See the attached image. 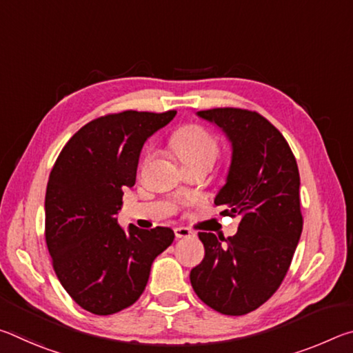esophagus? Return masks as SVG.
I'll return each instance as SVG.
<instances>
[{
	"instance_id": "34e87169",
	"label": "esophagus",
	"mask_w": 353,
	"mask_h": 353,
	"mask_svg": "<svg viewBox=\"0 0 353 353\" xmlns=\"http://www.w3.org/2000/svg\"><path fill=\"white\" fill-rule=\"evenodd\" d=\"M174 235H176V238H179V240H181V238L194 236V232L187 229V227H176V229H174Z\"/></svg>"
}]
</instances>
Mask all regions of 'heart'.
Wrapping results in <instances>:
<instances>
[{
  "label": "heart",
  "instance_id": "heart-1",
  "mask_svg": "<svg viewBox=\"0 0 353 353\" xmlns=\"http://www.w3.org/2000/svg\"><path fill=\"white\" fill-rule=\"evenodd\" d=\"M171 143L182 162L207 160V162L213 163L219 151L218 140L207 129L198 126V124H190V126L179 129L172 135Z\"/></svg>",
  "mask_w": 353,
  "mask_h": 353
}]
</instances>
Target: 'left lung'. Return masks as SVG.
<instances>
[{
    "instance_id": "left-lung-1",
    "label": "left lung",
    "mask_w": 353,
    "mask_h": 353,
    "mask_svg": "<svg viewBox=\"0 0 353 353\" xmlns=\"http://www.w3.org/2000/svg\"><path fill=\"white\" fill-rule=\"evenodd\" d=\"M196 115L230 141V166L214 205L241 221L227 240L199 232L205 255L190 282L210 308L241 316L265 303L288 272L303 224L301 177L288 143L260 113L225 107Z\"/></svg>"
}]
</instances>
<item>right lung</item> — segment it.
Here are the masks:
<instances>
[{
	"mask_svg": "<svg viewBox=\"0 0 353 353\" xmlns=\"http://www.w3.org/2000/svg\"><path fill=\"white\" fill-rule=\"evenodd\" d=\"M176 110H126L93 119L59 154L45 196V238L56 276L83 310L107 316L145 291L152 261L174 240L170 227L124 230L123 190L134 187L145 141Z\"/></svg>",
	"mask_w": 353,
	"mask_h": 353,
	"instance_id": "add662e5",
	"label": "right lung"
}]
</instances>
